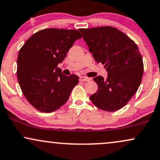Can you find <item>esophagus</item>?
<instances>
[{
    "label": "esophagus",
    "instance_id": "obj_1",
    "mask_svg": "<svg viewBox=\"0 0 160 160\" xmlns=\"http://www.w3.org/2000/svg\"><path fill=\"white\" fill-rule=\"evenodd\" d=\"M80 81L87 82V81H90V80H91V79L88 78H86V77L82 76V77H80Z\"/></svg>",
    "mask_w": 160,
    "mask_h": 160
}]
</instances>
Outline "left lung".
Instances as JSON below:
<instances>
[{
  "label": "left lung",
  "mask_w": 160,
  "mask_h": 160,
  "mask_svg": "<svg viewBox=\"0 0 160 160\" xmlns=\"http://www.w3.org/2000/svg\"><path fill=\"white\" fill-rule=\"evenodd\" d=\"M98 63L104 65L107 79L98 76V88L90 96L93 104L107 112L124 107L137 92L144 72L138 46L118 29L109 26L79 29Z\"/></svg>",
  "instance_id": "1"
}]
</instances>
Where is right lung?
<instances>
[{"mask_svg": "<svg viewBox=\"0 0 160 160\" xmlns=\"http://www.w3.org/2000/svg\"><path fill=\"white\" fill-rule=\"evenodd\" d=\"M82 37L77 30L44 29L32 34L19 50V86L28 101L37 110L52 112L68 101L79 78L62 74L57 65L62 62L74 42Z\"/></svg>", "mask_w": 160, "mask_h": 160, "instance_id": "right-lung-1", "label": "right lung"}]
</instances>
